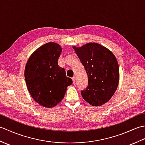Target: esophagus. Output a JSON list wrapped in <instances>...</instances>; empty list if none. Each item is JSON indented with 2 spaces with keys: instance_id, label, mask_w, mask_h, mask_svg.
I'll list each match as a JSON object with an SVG mask.
<instances>
[{
  "instance_id": "obj_1",
  "label": "esophagus",
  "mask_w": 145,
  "mask_h": 145,
  "mask_svg": "<svg viewBox=\"0 0 145 145\" xmlns=\"http://www.w3.org/2000/svg\"><path fill=\"white\" fill-rule=\"evenodd\" d=\"M72 80H73V84H75V81H76V78H75V76H73V77L72 78Z\"/></svg>"
}]
</instances>
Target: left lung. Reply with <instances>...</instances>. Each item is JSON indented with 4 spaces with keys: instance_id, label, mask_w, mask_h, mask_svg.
<instances>
[{
    "instance_id": "obj_1",
    "label": "left lung",
    "mask_w": 145,
    "mask_h": 145,
    "mask_svg": "<svg viewBox=\"0 0 145 145\" xmlns=\"http://www.w3.org/2000/svg\"><path fill=\"white\" fill-rule=\"evenodd\" d=\"M73 48L88 75V87L81 91L83 98L92 106L102 105L111 99L118 85L119 67L115 56L95 42Z\"/></svg>"
}]
</instances>
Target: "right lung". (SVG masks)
Listing matches in <instances>:
<instances>
[{
    "mask_svg": "<svg viewBox=\"0 0 145 145\" xmlns=\"http://www.w3.org/2000/svg\"><path fill=\"white\" fill-rule=\"evenodd\" d=\"M62 51L57 43L42 45L30 55L25 68L27 89L32 98L40 105L52 108L60 103L72 80L58 65Z\"/></svg>",
    "mask_w": 145,
    "mask_h": 145,
    "instance_id": "1",
    "label": "right lung"
}]
</instances>
